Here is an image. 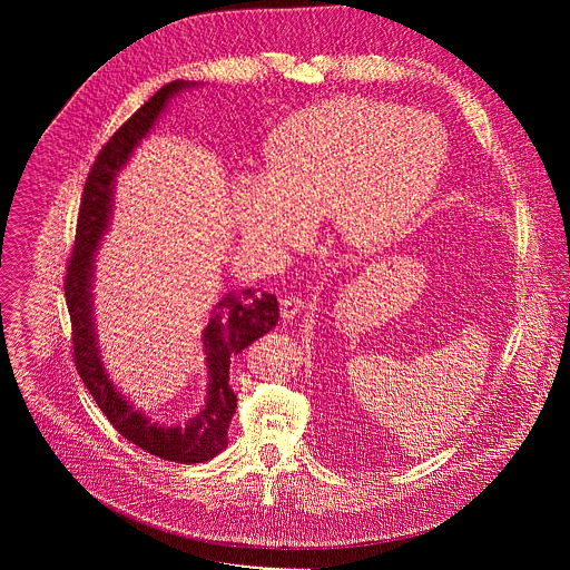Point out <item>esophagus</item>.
<instances>
[{
  "label": "esophagus",
  "instance_id": "esophagus-1",
  "mask_svg": "<svg viewBox=\"0 0 570 570\" xmlns=\"http://www.w3.org/2000/svg\"><path fill=\"white\" fill-rule=\"evenodd\" d=\"M302 308H304V299L297 297V295H284L279 299V313H282L284 320L297 317L302 313Z\"/></svg>",
  "mask_w": 570,
  "mask_h": 570
}]
</instances>
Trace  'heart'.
<instances>
[{"label":"heart","instance_id":"obj_1","mask_svg":"<svg viewBox=\"0 0 570 570\" xmlns=\"http://www.w3.org/2000/svg\"><path fill=\"white\" fill-rule=\"evenodd\" d=\"M268 171L238 174L232 212L246 243L282 250L313 214H332L356 248H379L411 225L449 161L444 126L426 112L338 99L284 119L266 146Z\"/></svg>","mask_w":570,"mask_h":570}]
</instances>
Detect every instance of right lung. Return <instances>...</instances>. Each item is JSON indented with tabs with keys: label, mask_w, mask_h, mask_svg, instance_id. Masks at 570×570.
I'll list each match as a JSON object with an SVG mask.
<instances>
[{
	"label": "right lung",
	"mask_w": 570,
	"mask_h": 570,
	"mask_svg": "<svg viewBox=\"0 0 570 570\" xmlns=\"http://www.w3.org/2000/svg\"><path fill=\"white\" fill-rule=\"evenodd\" d=\"M196 83L174 80L157 90L99 150L88 174L83 198H80L76 240L65 277V299L71 320L73 363L86 387L99 403L108 422L132 444L150 455L180 464L207 462L227 444V429L234 417L236 394L229 385L232 356L268 334L279 317L277 297L271 293L257 295L246 288L240 293H225L214 304V315L207 322L203 345L207 354V401L205 409L185 426H159L132 409V403L110 381L95 327L92 282L95 253L104 238L112 214L115 178L130 159L137 144L148 135L157 117L165 112L169 99Z\"/></svg>",
	"instance_id": "right-lung-1"
}]
</instances>
